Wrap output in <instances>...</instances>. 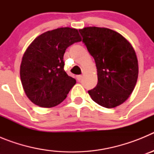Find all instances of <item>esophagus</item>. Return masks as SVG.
Returning a JSON list of instances; mask_svg holds the SVG:
<instances>
[{
    "label": "esophagus",
    "mask_w": 154,
    "mask_h": 154,
    "mask_svg": "<svg viewBox=\"0 0 154 154\" xmlns=\"http://www.w3.org/2000/svg\"><path fill=\"white\" fill-rule=\"evenodd\" d=\"M82 79V75H76V79L78 80L79 82L81 81Z\"/></svg>",
    "instance_id": "obj_1"
}]
</instances>
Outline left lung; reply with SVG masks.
Segmentation results:
<instances>
[{
	"instance_id": "obj_1",
	"label": "left lung",
	"mask_w": 154,
	"mask_h": 154,
	"mask_svg": "<svg viewBox=\"0 0 154 154\" xmlns=\"http://www.w3.org/2000/svg\"><path fill=\"white\" fill-rule=\"evenodd\" d=\"M79 31L97 69V85L88 91L89 96L103 107L118 106L130 97L138 78V61L133 46L109 28L87 27Z\"/></svg>"
}]
</instances>
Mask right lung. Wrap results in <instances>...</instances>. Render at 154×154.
<instances>
[{
  "instance_id": "add662e5",
  "label": "right lung",
  "mask_w": 154,
  "mask_h": 154,
  "mask_svg": "<svg viewBox=\"0 0 154 154\" xmlns=\"http://www.w3.org/2000/svg\"><path fill=\"white\" fill-rule=\"evenodd\" d=\"M82 38L78 30L60 28L38 36L22 57L20 76L28 99L41 107L51 108L66 98L76 80L64 70L68 47Z\"/></svg>"
}]
</instances>
